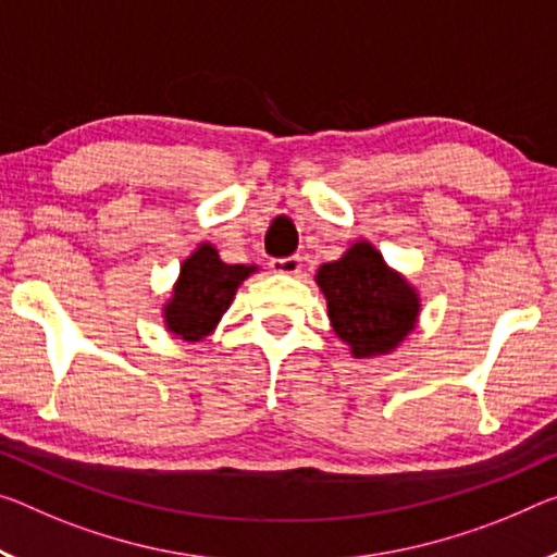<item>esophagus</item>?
I'll return each mask as SVG.
<instances>
[{
  "instance_id": "1",
  "label": "esophagus",
  "mask_w": 557,
  "mask_h": 557,
  "mask_svg": "<svg viewBox=\"0 0 557 557\" xmlns=\"http://www.w3.org/2000/svg\"><path fill=\"white\" fill-rule=\"evenodd\" d=\"M270 268L280 272V275H297V272L302 270V258H299V255H289V258L272 260Z\"/></svg>"
}]
</instances>
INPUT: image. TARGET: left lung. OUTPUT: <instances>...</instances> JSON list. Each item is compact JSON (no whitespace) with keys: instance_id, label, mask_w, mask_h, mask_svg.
<instances>
[{"instance_id":"1","label":"left lung","mask_w":557,"mask_h":557,"mask_svg":"<svg viewBox=\"0 0 557 557\" xmlns=\"http://www.w3.org/2000/svg\"><path fill=\"white\" fill-rule=\"evenodd\" d=\"M314 280L332 330L349 344L351 357L392 355L419 322L417 287L392 270L369 240L351 243L339 260L320 264Z\"/></svg>"}]
</instances>
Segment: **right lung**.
Wrapping results in <instances>:
<instances>
[{"label":"right lung","instance_id":"add662e5","mask_svg":"<svg viewBox=\"0 0 557 557\" xmlns=\"http://www.w3.org/2000/svg\"><path fill=\"white\" fill-rule=\"evenodd\" d=\"M258 270V264H227L215 245L200 243L183 260L173 295L163 305L165 330L183 342H202L233 305L237 287Z\"/></svg>","mask_w":557,"mask_h":557}]
</instances>
